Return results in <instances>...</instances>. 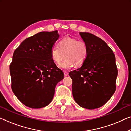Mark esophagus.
Here are the masks:
<instances>
[{"instance_id": "esophagus-1", "label": "esophagus", "mask_w": 131, "mask_h": 131, "mask_svg": "<svg viewBox=\"0 0 131 131\" xmlns=\"http://www.w3.org/2000/svg\"><path fill=\"white\" fill-rule=\"evenodd\" d=\"M68 74H69V73L68 72H66V71H64V75H65V76H68Z\"/></svg>"}]
</instances>
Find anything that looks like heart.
I'll list each match as a JSON object with an SVG mask.
<instances>
[{"mask_svg": "<svg viewBox=\"0 0 131 131\" xmlns=\"http://www.w3.org/2000/svg\"><path fill=\"white\" fill-rule=\"evenodd\" d=\"M88 52V46L85 42L66 37L60 41L59 46L54 44L52 46L50 54L57 64L60 63L65 56L66 59L59 66L63 69H69L76 65H81L87 58Z\"/></svg>", "mask_w": 131, "mask_h": 131, "instance_id": "b5f03b06", "label": "heart"}]
</instances>
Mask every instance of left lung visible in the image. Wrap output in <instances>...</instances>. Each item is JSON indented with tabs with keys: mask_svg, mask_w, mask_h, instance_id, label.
<instances>
[{
	"mask_svg": "<svg viewBox=\"0 0 131 131\" xmlns=\"http://www.w3.org/2000/svg\"><path fill=\"white\" fill-rule=\"evenodd\" d=\"M79 34L88 52L83 65L69 73L73 81L72 94L77 105L95 109L105 105L116 91V58L103 40L90 33Z\"/></svg>",
	"mask_w": 131,
	"mask_h": 131,
	"instance_id": "left-lung-1",
	"label": "left lung"
}]
</instances>
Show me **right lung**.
I'll return each instance as SVG.
<instances>
[{
	"instance_id": "add662e5",
	"label": "right lung",
	"mask_w": 131,
	"mask_h": 131,
	"mask_svg": "<svg viewBox=\"0 0 131 131\" xmlns=\"http://www.w3.org/2000/svg\"><path fill=\"white\" fill-rule=\"evenodd\" d=\"M59 37L57 30L39 32L24 40L14 51L10 65L12 89L27 107L40 108L49 105L57 83L64 78L50 54Z\"/></svg>"
}]
</instances>
